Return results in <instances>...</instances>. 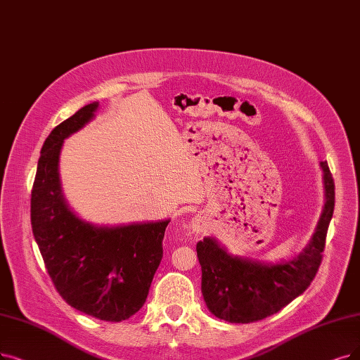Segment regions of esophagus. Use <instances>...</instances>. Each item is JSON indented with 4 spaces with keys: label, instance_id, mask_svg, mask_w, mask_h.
Wrapping results in <instances>:
<instances>
[{
    "label": "esophagus",
    "instance_id": "34e87169",
    "mask_svg": "<svg viewBox=\"0 0 360 360\" xmlns=\"http://www.w3.org/2000/svg\"><path fill=\"white\" fill-rule=\"evenodd\" d=\"M191 226H192V230H193V232H196V233L202 232V229H204V227H202V223H200V221H199V220H196V219H195V220H192V224H191Z\"/></svg>",
    "mask_w": 360,
    "mask_h": 360
}]
</instances>
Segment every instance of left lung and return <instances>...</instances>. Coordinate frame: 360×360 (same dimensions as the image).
<instances>
[{
    "instance_id": "1",
    "label": "left lung",
    "mask_w": 360,
    "mask_h": 360,
    "mask_svg": "<svg viewBox=\"0 0 360 360\" xmlns=\"http://www.w3.org/2000/svg\"><path fill=\"white\" fill-rule=\"evenodd\" d=\"M323 169L326 202L309 245L294 260L263 264L229 255L211 238L198 242L202 294L210 311L230 323H251L278 313L303 294L323 258L326 233L335 205V184L328 162Z\"/></svg>"
}]
</instances>
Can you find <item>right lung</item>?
Returning <instances> with one entry per match:
<instances>
[{"instance_id":"add662e5","label":"right lung","mask_w":360,"mask_h":360,"mask_svg":"<svg viewBox=\"0 0 360 360\" xmlns=\"http://www.w3.org/2000/svg\"><path fill=\"white\" fill-rule=\"evenodd\" d=\"M97 106H84L46 139L31 193V224L47 273L66 303L100 321L121 322L145 304L169 220L96 227L65 204L57 171L63 140L87 124Z\"/></svg>"}]
</instances>
